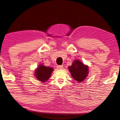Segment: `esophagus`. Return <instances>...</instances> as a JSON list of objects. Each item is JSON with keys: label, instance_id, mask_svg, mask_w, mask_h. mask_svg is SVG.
Wrapping results in <instances>:
<instances>
[{"label": "esophagus", "instance_id": "esophagus-1", "mask_svg": "<svg viewBox=\"0 0 120 120\" xmlns=\"http://www.w3.org/2000/svg\"><path fill=\"white\" fill-rule=\"evenodd\" d=\"M57 68H58V69H59V70L63 69V66H62V65H59V66H57Z\"/></svg>", "mask_w": 120, "mask_h": 120}]
</instances>
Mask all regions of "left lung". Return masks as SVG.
<instances>
[{"mask_svg": "<svg viewBox=\"0 0 120 120\" xmlns=\"http://www.w3.org/2000/svg\"><path fill=\"white\" fill-rule=\"evenodd\" d=\"M72 77L78 82H82L85 79L89 73V68L80 60H75L72 65L68 67Z\"/></svg>", "mask_w": 120, "mask_h": 120, "instance_id": "left-lung-1", "label": "left lung"}]
</instances>
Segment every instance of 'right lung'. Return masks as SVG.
<instances>
[{
	"instance_id": "1",
	"label": "right lung",
	"mask_w": 120,
	"mask_h": 120,
	"mask_svg": "<svg viewBox=\"0 0 120 120\" xmlns=\"http://www.w3.org/2000/svg\"><path fill=\"white\" fill-rule=\"evenodd\" d=\"M53 71L52 67L45 66L43 64H41L34 70L35 77L41 82H45L50 77Z\"/></svg>"
}]
</instances>
